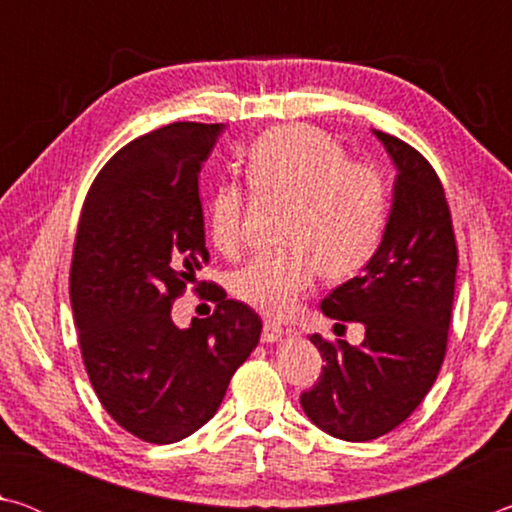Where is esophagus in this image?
<instances>
[{"mask_svg":"<svg viewBox=\"0 0 512 512\" xmlns=\"http://www.w3.org/2000/svg\"><path fill=\"white\" fill-rule=\"evenodd\" d=\"M289 332H291V329H289ZM282 336H284V327L277 325V323H271V320H266L264 329H262V341L264 343H277V341H282Z\"/></svg>","mask_w":512,"mask_h":512,"instance_id":"esophagus-1","label":"esophagus"}]
</instances>
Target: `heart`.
I'll use <instances>...</instances> for the list:
<instances>
[{
  "label": "heart",
  "mask_w": 512,
  "mask_h": 512,
  "mask_svg": "<svg viewBox=\"0 0 512 512\" xmlns=\"http://www.w3.org/2000/svg\"><path fill=\"white\" fill-rule=\"evenodd\" d=\"M248 185L259 196L289 201L280 255H259L230 277L244 305L287 318L314 289L318 275L348 280L384 239L388 187L377 167L348 160L332 135L307 124L277 126L244 153ZM244 192L221 183L207 201V232L216 250L235 255L244 239Z\"/></svg>",
  "instance_id": "heart-1"
}]
</instances>
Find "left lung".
I'll return each instance as SVG.
<instances>
[{
  "mask_svg": "<svg viewBox=\"0 0 512 512\" xmlns=\"http://www.w3.org/2000/svg\"><path fill=\"white\" fill-rule=\"evenodd\" d=\"M372 133L397 171L384 239L361 275L320 302L336 325L366 327V339L352 348L311 334L325 366L314 388L300 395L318 429L350 443L393 431L431 391L447 350L458 264L436 171L406 142Z\"/></svg>",
  "mask_w": 512,
  "mask_h": 512,
  "instance_id": "1",
  "label": "left lung"
}]
</instances>
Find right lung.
I'll return each mask as SVG.
<instances>
[{
	"mask_svg": "<svg viewBox=\"0 0 512 512\" xmlns=\"http://www.w3.org/2000/svg\"><path fill=\"white\" fill-rule=\"evenodd\" d=\"M223 124L178 121L115 153L85 198L69 298L85 370L112 420L178 443L212 418L257 348L262 318L214 287L212 316L178 327L171 305L210 259L198 173Z\"/></svg>",
	"mask_w": 512,
	"mask_h": 512,
	"instance_id": "obj_1",
	"label": "right lung"
}]
</instances>
